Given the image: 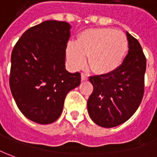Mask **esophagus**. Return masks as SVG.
<instances>
[{
  "mask_svg": "<svg viewBox=\"0 0 157 157\" xmlns=\"http://www.w3.org/2000/svg\"><path fill=\"white\" fill-rule=\"evenodd\" d=\"M82 75V81H87V79H88L87 74H84V73H82V75Z\"/></svg>",
  "mask_w": 157,
  "mask_h": 157,
  "instance_id": "34e87169",
  "label": "esophagus"
}]
</instances>
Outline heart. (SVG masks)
<instances>
[{"mask_svg":"<svg viewBox=\"0 0 157 157\" xmlns=\"http://www.w3.org/2000/svg\"><path fill=\"white\" fill-rule=\"evenodd\" d=\"M129 48V41L123 32L113 28L84 31L76 42L67 44L66 53L71 66L80 70L87 63L98 74H109L123 63Z\"/></svg>","mask_w":157,"mask_h":157,"instance_id":"1","label":"heart"}]
</instances>
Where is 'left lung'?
<instances>
[{
	"label": "left lung",
	"mask_w": 157,
	"mask_h": 157,
	"mask_svg": "<svg viewBox=\"0 0 157 157\" xmlns=\"http://www.w3.org/2000/svg\"><path fill=\"white\" fill-rule=\"evenodd\" d=\"M129 51L113 72L89 77L94 91L87 100V112L94 123L112 128L135 113L144 91L146 58L141 45L126 32Z\"/></svg>",
	"instance_id": "left-lung-1"
}]
</instances>
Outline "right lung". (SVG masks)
<instances>
[{
    "label": "right lung",
    "instance_id": "obj_1",
    "mask_svg": "<svg viewBox=\"0 0 157 157\" xmlns=\"http://www.w3.org/2000/svg\"><path fill=\"white\" fill-rule=\"evenodd\" d=\"M70 29L65 21H44L26 30L12 52V94L20 112L33 122H55L67 94L81 83L79 72L65 69Z\"/></svg>",
    "mask_w": 157,
    "mask_h": 157
}]
</instances>
